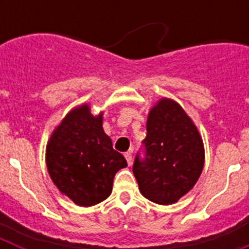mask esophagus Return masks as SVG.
<instances>
[{
	"mask_svg": "<svg viewBox=\"0 0 249 249\" xmlns=\"http://www.w3.org/2000/svg\"><path fill=\"white\" fill-rule=\"evenodd\" d=\"M124 157H126L128 166H131V164H132V153H131V151L127 152V153H124Z\"/></svg>",
	"mask_w": 249,
	"mask_h": 249,
	"instance_id": "obj_1",
	"label": "esophagus"
}]
</instances>
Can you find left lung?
<instances>
[{"label":"left lung","instance_id":"8db88e82","mask_svg":"<svg viewBox=\"0 0 249 249\" xmlns=\"http://www.w3.org/2000/svg\"><path fill=\"white\" fill-rule=\"evenodd\" d=\"M143 157L137 153L133 175L141 193L158 204H172L198 181L204 164L202 138L181 106L162 98L147 120Z\"/></svg>","mask_w":249,"mask_h":249}]
</instances>
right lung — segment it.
Instances as JSON below:
<instances>
[{"instance_id": "right-lung-1", "label": "right lung", "mask_w": 249, "mask_h": 249, "mask_svg": "<svg viewBox=\"0 0 249 249\" xmlns=\"http://www.w3.org/2000/svg\"><path fill=\"white\" fill-rule=\"evenodd\" d=\"M51 179L78 206L105 201L112 192L114 175L127 166L114 151L102 127V113L92 116L89 105L72 109L54 129L46 149Z\"/></svg>"}]
</instances>
